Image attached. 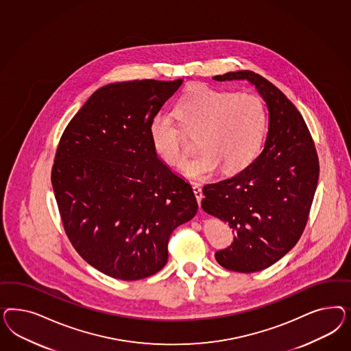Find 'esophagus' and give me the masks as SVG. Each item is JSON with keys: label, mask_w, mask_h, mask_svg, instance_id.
<instances>
[{"label": "esophagus", "mask_w": 351, "mask_h": 351, "mask_svg": "<svg viewBox=\"0 0 351 351\" xmlns=\"http://www.w3.org/2000/svg\"><path fill=\"white\" fill-rule=\"evenodd\" d=\"M193 191H194V194H195L197 202H198L199 207H201V201H202L203 198L202 189H201V186H199L198 184H194V185H193Z\"/></svg>", "instance_id": "esophagus-1"}]
</instances>
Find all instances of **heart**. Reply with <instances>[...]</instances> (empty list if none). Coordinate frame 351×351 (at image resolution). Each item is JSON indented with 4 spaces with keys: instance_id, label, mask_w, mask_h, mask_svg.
I'll list each match as a JSON object with an SVG mask.
<instances>
[{
    "instance_id": "1",
    "label": "heart",
    "mask_w": 351,
    "mask_h": 351,
    "mask_svg": "<svg viewBox=\"0 0 351 351\" xmlns=\"http://www.w3.org/2000/svg\"><path fill=\"white\" fill-rule=\"evenodd\" d=\"M178 126L167 116H157L149 126L154 150L171 166L185 157V135L198 136L199 154L181 171L194 180L208 179L220 166L225 172L245 169L258 154L267 130V110L255 93L197 86L175 106Z\"/></svg>"
}]
</instances>
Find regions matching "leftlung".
Returning <instances> with one entry per match:
<instances>
[{
	"label": "left lung",
	"mask_w": 351,
	"mask_h": 351,
	"mask_svg": "<svg viewBox=\"0 0 351 351\" xmlns=\"http://www.w3.org/2000/svg\"><path fill=\"white\" fill-rule=\"evenodd\" d=\"M213 80L250 82L269 110L258 157L237 175L202 189L203 210L228 221L235 233L233 243L215 254L216 261L228 270L255 273L298 243L318 185V154L298 108L263 75L238 71Z\"/></svg>",
	"instance_id": "8db88e82"
}]
</instances>
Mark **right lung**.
<instances>
[{
  "instance_id": "add662e5",
  "label": "right lung",
  "mask_w": 351,
  "mask_h": 351,
  "mask_svg": "<svg viewBox=\"0 0 351 351\" xmlns=\"http://www.w3.org/2000/svg\"><path fill=\"white\" fill-rule=\"evenodd\" d=\"M182 80L103 86L71 119L51 182L64 230L106 276L138 280L169 260L172 232L198 203L191 184L157 157L149 126Z\"/></svg>"
}]
</instances>
